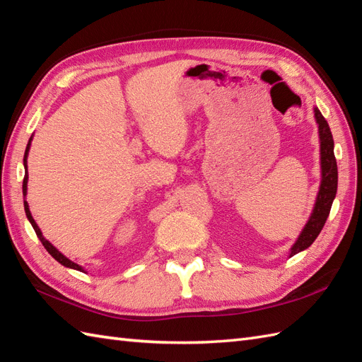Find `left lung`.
Here are the masks:
<instances>
[{
    "label": "left lung",
    "mask_w": 362,
    "mask_h": 362,
    "mask_svg": "<svg viewBox=\"0 0 362 362\" xmlns=\"http://www.w3.org/2000/svg\"><path fill=\"white\" fill-rule=\"evenodd\" d=\"M315 119L319 128V140H321L322 180L321 187H319L313 213L310 216L304 230H302L300 236L295 242V245L291 247L290 257L298 255L299 251L308 248L319 236V233L324 228L327 217L330 214V208L336 196V189H338V165H336V158L333 153L334 143L330 126L317 107H315Z\"/></svg>",
    "instance_id": "obj_1"
}]
</instances>
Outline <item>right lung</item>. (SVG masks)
Segmentation results:
<instances>
[{
  "label": "right lung",
  "instance_id": "add662e5",
  "mask_svg": "<svg viewBox=\"0 0 362 362\" xmlns=\"http://www.w3.org/2000/svg\"><path fill=\"white\" fill-rule=\"evenodd\" d=\"M30 140H32V137H30ZM30 140H29V143H28V146H26V153H24V180H23V194L26 196V192H28V154H29V148H30ZM24 211H26V216H28V219H29V222H30V225L33 226V230H35V233H37V236H38V239L41 240V243H43L45 245V248L47 250V253L52 256L57 262H60L62 265H64V267H67V268H74V270H78V272H85L83 270V267H80L78 264H75V262H72V260H69L67 259L64 255H62L60 251H58L52 243H50L49 240H46L45 239V236H43V233L40 231V228H38V225L35 223V221H33V217H32V214H30V211H29V205H28V202L24 200Z\"/></svg>",
  "mask_w": 362,
  "mask_h": 362
}]
</instances>
